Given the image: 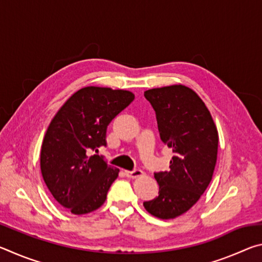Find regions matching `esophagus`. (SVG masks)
Segmentation results:
<instances>
[{
	"label": "esophagus",
	"mask_w": 262,
	"mask_h": 262,
	"mask_svg": "<svg viewBox=\"0 0 262 262\" xmlns=\"http://www.w3.org/2000/svg\"><path fill=\"white\" fill-rule=\"evenodd\" d=\"M125 174L128 178H139V177L144 176V172L142 170H134V171H125Z\"/></svg>",
	"instance_id": "esophagus-1"
}]
</instances>
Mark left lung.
<instances>
[{
	"mask_svg": "<svg viewBox=\"0 0 262 262\" xmlns=\"http://www.w3.org/2000/svg\"><path fill=\"white\" fill-rule=\"evenodd\" d=\"M156 112L159 135L174 156L170 170L155 173L159 195L143 206L152 216L176 219L199 201L214 173L219 132L212 117L192 89L181 84L144 92Z\"/></svg>",
	"mask_w": 262,
	"mask_h": 262,
	"instance_id": "8db88e82",
	"label": "left lung"
}]
</instances>
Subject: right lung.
Wrapping results in <instances>:
<instances>
[{"instance_id": "obj_1", "label": "right lung", "mask_w": 262, "mask_h": 262, "mask_svg": "<svg viewBox=\"0 0 262 262\" xmlns=\"http://www.w3.org/2000/svg\"><path fill=\"white\" fill-rule=\"evenodd\" d=\"M134 98L127 90L85 86L52 119L41 145V174L55 200L72 214H89L104 205L119 168L89 154L106 147L110 122Z\"/></svg>"}]
</instances>
